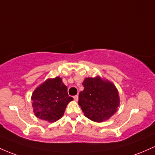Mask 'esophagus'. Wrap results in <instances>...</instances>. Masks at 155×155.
Here are the masks:
<instances>
[{
    "label": "esophagus",
    "mask_w": 155,
    "mask_h": 155,
    "mask_svg": "<svg viewBox=\"0 0 155 155\" xmlns=\"http://www.w3.org/2000/svg\"><path fill=\"white\" fill-rule=\"evenodd\" d=\"M74 98L75 101H78V99H79V96H74Z\"/></svg>",
    "instance_id": "1"
}]
</instances>
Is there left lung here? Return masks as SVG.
I'll return each mask as SVG.
<instances>
[{
    "instance_id": "left-lung-1",
    "label": "left lung",
    "mask_w": 155,
    "mask_h": 155,
    "mask_svg": "<svg viewBox=\"0 0 155 155\" xmlns=\"http://www.w3.org/2000/svg\"><path fill=\"white\" fill-rule=\"evenodd\" d=\"M82 85L84 90L79 93V105L87 118L101 123L116 113L120 97L113 82L97 76L85 78Z\"/></svg>"
}]
</instances>
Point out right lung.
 Segmentation results:
<instances>
[{
	"mask_svg": "<svg viewBox=\"0 0 155 155\" xmlns=\"http://www.w3.org/2000/svg\"><path fill=\"white\" fill-rule=\"evenodd\" d=\"M31 99L37 118L54 122L63 116L66 107L74 98L68 96L62 78L57 76L46 79L37 87Z\"/></svg>",
	"mask_w": 155,
	"mask_h": 155,
	"instance_id": "1",
	"label": "right lung"
}]
</instances>
